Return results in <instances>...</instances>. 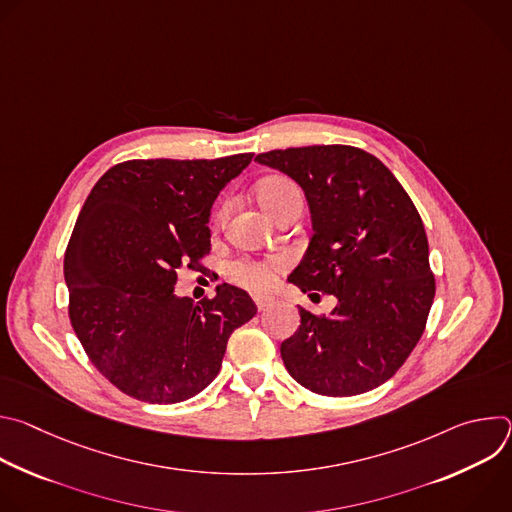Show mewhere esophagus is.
Listing matches in <instances>:
<instances>
[{"instance_id": "esophagus-1", "label": "esophagus", "mask_w": 512, "mask_h": 512, "mask_svg": "<svg viewBox=\"0 0 512 512\" xmlns=\"http://www.w3.org/2000/svg\"><path fill=\"white\" fill-rule=\"evenodd\" d=\"M253 300H255V304H257V308H259L261 312L267 310V308H271V306L275 304V300H273L271 296H255Z\"/></svg>"}]
</instances>
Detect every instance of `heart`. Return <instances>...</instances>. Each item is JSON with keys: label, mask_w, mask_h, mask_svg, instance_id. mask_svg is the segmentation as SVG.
I'll use <instances>...</instances> for the list:
<instances>
[{"label": "heart", "mask_w": 512, "mask_h": 512, "mask_svg": "<svg viewBox=\"0 0 512 512\" xmlns=\"http://www.w3.org/2000/svg\"><path fill=\"white\" fill-rule=\"evenodd\" d=\"M298 194V188L291 184L289 180L283 178H267L263 180L257 188H255V196L259 200V204L267 210V212H275L289 196ZM279 263L275 261H253V259H243L231 265V275L247 285L249 289L255 291H263L267 289L273 279H275V271H277Z\"/></svg>", "instance_id": "obj_1"}]
</instances>
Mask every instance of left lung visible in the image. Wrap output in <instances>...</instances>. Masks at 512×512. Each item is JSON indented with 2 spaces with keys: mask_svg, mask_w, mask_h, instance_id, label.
Wrapping results in <instances>:
<instances>
[{
  "mask_svg": "<svg viewBox=\"0 0 512 512\" xmlns=\"http://www.w3.org/2000/svg\"><path fill=\"white\" fill-rule=\"evenodd\" d=\"M255 162L296 180L312 239L287 281L332 294L330 316L298 306L300 328L281 342L287 373L328 397L367 393L389 381L419 342L435 296L421 216L391 174L350 145H308Z\"/></svg>",
  "mask_w": 512,
  "mask_h": 512,
  "instance_id": "8db88e82",
  "label": "left lung"
}]
</instances>
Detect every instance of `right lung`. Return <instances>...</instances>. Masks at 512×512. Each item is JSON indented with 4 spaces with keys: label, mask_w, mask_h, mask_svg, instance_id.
<instances>
[{
    "label": "right lung",
    "mask_w": 512,
    "mask_h": 512,
    "mask_svg": "<svg viewBox=\"0 0 512 512\" xmlns=\"http://www.w3.org/2000/svg\"><path fill=\"white\" fill-rule=\"evenodd\" d=\"M253 154L131 160L93 186L64 253L68 316L97 371L145 403H180L221 371L235 328L257 314L245 289L221 283L194 306L178 271L210 251V210Z\"/></svg>",
    "instance_id": "add662e5"
}]
</instances>
